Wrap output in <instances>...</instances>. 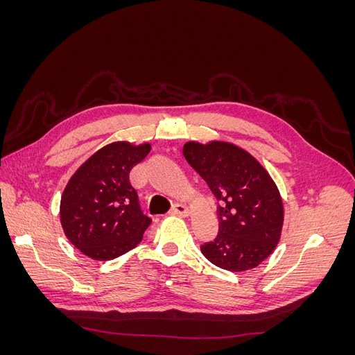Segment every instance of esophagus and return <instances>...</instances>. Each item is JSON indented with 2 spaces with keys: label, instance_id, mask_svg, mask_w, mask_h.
Here are the masks:
<instances>
[{
  "label": "esophagus",
  "instance_id": "34e87169",
  "mask_svg": "<svg viewBox=\"0 0 355 355\" xmlns=\"http://www.w3.org/2000/svg\"><path fill=\"white\" fill-rule=\"evenodd\" d=\"M170 213L171 214H176V216H187V214H188V207L184 206V204L178 202V204H175L173 207H171Z\"/></svg>",
  "mask_w": 355,
  "mask_h": 355
}]
</instances>
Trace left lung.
I'll use <instances>...</instances> for the list:
<instances>
[{"label": "left lung", "mask_w": 355, "mask_h": 355, "mask_svg": "<svg viewBox=\"0 0 355 355\" xmlns=\"http://www.w3.org/2000/svg\"><path fill=\"white\" fill-rule=\"evenodd\" d=\"M184 157L218 200L219 231L201 253L228 271L259 265L280 241L284 218L271 176L254 157L228 142H187Z\"/></svg>", "instance_id": "left-lung-1"}]
</instances>
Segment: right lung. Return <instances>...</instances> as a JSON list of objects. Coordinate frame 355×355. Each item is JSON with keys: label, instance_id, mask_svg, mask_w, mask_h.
<instances>
[{"label": "right lung", "instance_id": "add662e5", "mask_svg": "<svg viewBox=\"0 0 355 355\" xmlns=\"http://www.w3.org/2000/svg\"><path fill=\"white\" fill-rule=\"evenodd\" d=\"M151 145L114 142L75 171L60 200V222L68 240L94 261H110L142 241L151 218L144 214L128 173Z\"/></svg>", "mask_w": 355, "mask_h": 355}]
</instances>
